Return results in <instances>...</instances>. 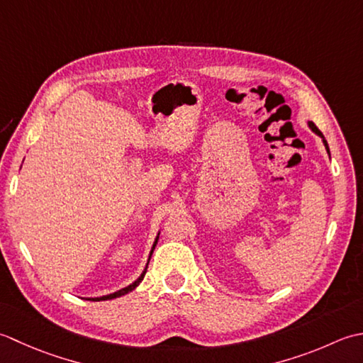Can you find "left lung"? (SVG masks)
<instances>
[{
	"label": "left lung",
	"instance_id": "obj_1",
	"mask_svg": "<svg viewBox=\"0 0 363 363\" xmlns=\"http://www.w3.org/2000/svg\"><path fill=\"white\" fill-rule=\"evenodd\" d=\"M307 125H308V128H310V130H312V131L315 133V135H316V136H320V138H321V140H323V144H324V147H326V152L329 153V157H330V150H329L328 140H326V138H324V136H323V133H321L320 130H318V128H316V125H315L313 122H307Z\"/></svg>",
	"mask_w": 363,
	"mask_h": 363
}]
</instances>
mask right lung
<instances>
[{"label":"right lung","mask_w":363,"mask_h":363,"mask_svg":"<svg viewBox=\"0 0 363 363\" xmlns=\"http://www.w3.org/2000/svg\"><path fill=\"white\" fill-rule=\"evenodd\" d=\"M158 238H160V232L157 233V238H155V241H153V244H152V249H150V254H149V260H147V263H145V268H144V271H143V272H140V276L135 280V282L130 284L128 286H123V288H121V290H117V291H114V293H109V294H105V296H99V298H86V299H89V301H108V299L121 298V296H123V294H127V293H130V291L135 290V288H136L140 282H143V279H144L145 272H147V266H149L150 257H152V254H153V249H155V246H157Z\"/></svg>","instance_id":"right-lung-1"}]
</instances>
